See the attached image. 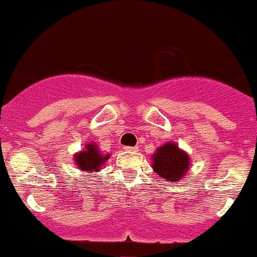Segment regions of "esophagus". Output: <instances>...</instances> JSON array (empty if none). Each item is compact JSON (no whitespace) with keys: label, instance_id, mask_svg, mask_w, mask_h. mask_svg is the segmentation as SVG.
Wrapping results in <instances>:
<instances>
[{"label":"esophagus","instance_id":"esophagus-1","mask_svg":"<svg viewBox=\"0 0 257 257\" xmlns=\"http://www.w3.org/2000/svg\"><path fill=\"white\" fill-rule=\"evenodd\" d=\"M123 149L125 150L126 153H136V151H138L139 148H138V147H124Z\"/></svg>","mask_w":257,"mask_h":257}]
</instances>
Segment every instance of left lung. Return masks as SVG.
Listing matches in <instances>:
<instances>
[{
	"label": "left lung",
	"mask_w": 257,
	"mask_h": 257,
	"mask_svg": "<svg viewBox=\"0 0 257 257\" xmlns=\"http://www.w3.org/2000/svg\"><path fill=\"white\" fill-rule=\"evenodd\" d=\"M190 155L174 142H167L159 147L151 156L154 172L171 183L182 180L190 170Z\"/></svg>",
	"instance_id": "left-lung-1"
}]
</instances>
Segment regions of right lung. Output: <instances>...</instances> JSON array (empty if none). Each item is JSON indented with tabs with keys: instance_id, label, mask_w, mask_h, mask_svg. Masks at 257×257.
<instances>
[{
	"instance_id": "right-lung-1",
	"label": "right lung",
	"mask_w": 257,
	"mask_h": 257,
	"mask_svg": "<svg viewBox=\"0 0 257 257\" xmlns=\"http://www.w3.org/2000/svg\"><path fill=\"white\" fill-rule=\"evenodd\" d=\"M109 154H103L99 150V147L96 143L90 142L83 147V150L75 154L74 161L77 169H80L81 171L96 174L99 170H102V167L104 166L107 160H109Z\"/></svg>"
}]
</instances>
